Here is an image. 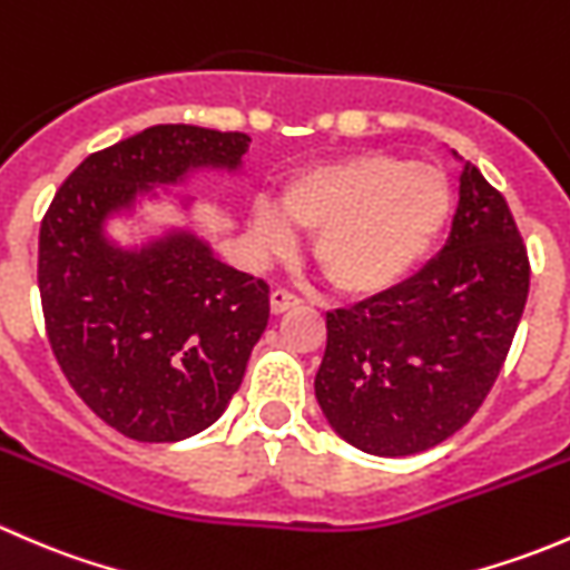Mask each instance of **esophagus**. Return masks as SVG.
I'll use <instances>...</instances> for the list:
<instances>
[{
  "label": "esophagus",
  "mask_w": 570,
  "mask_h": 570,
  "mask_svg": "<svg viewBox=\"0 0 570 570\" xmlns=\"http://www.w3.org/2000/svg\"><path fill=\"white\" fill-rule=\"evenodd\" d=\"M301 306V297L295 295V292L289 289H273V295H269V312L273 314H286L289 308Z\"/></svg>",
  "instance_id": "obj_1"
}]
</instances>
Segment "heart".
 <instances>
[{
  "label": "heart",
  "instance_id": "b5f03b06",
  "mask_svg": "<svg viewBox=\"0 0 570 570\" xmlns=\"http://www.w3.org/2000/svg\"><path fill=\"white\" fill-rule=\"evenodd\" d=\"M281 205L253 206L258 248L289 250L295 226L317 232L322 275L344 295H377L433 248L450 217L452 187L435 165L370 151L301 170L286 181Z\"/></svg>",
  "mask_w": 570,
  "mask_h": 570
}]
</instances>
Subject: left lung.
Here are the masks:
<instances>
[{"label":"left lung","mask_w":570,"mask_h":570,"mask_svg":"<svg viewBox=\"0 0 570 570\" xmlns=\"http://www.w3.org/2000/svg\"><path fill=\"white\" fill-rule=\"evenodd\" d=\"M458 193L450 239L422 273L327 314L314 392L336 435L366 455H416L458 433L524 314L530 262L508 200L469 163Z\"/></svg>","instance_id":"1"}]
</instances>
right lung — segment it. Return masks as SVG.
<instances>
[{
  "label": "right lung",
  "instance_id": "1",
  "mask_svg": "<svg viewBox=\"0 0 570 570\" xmlns=\"http://www.w3.org/2000/svg\"><path fill=\"white\" fill-rule=\"evenodd\" d=\"M250 137L159 124L96 151L57 189L40 226L38 289L62 375L126 439L184 441L237 394L269 320V286L220 262L193 228L200 174H243ZM170 199L181 224H151ZM115 219L141 228L120 244Z\"/></svg>",
  "mask_w": 570,
  "mask_h": 570
}]
</instances>
